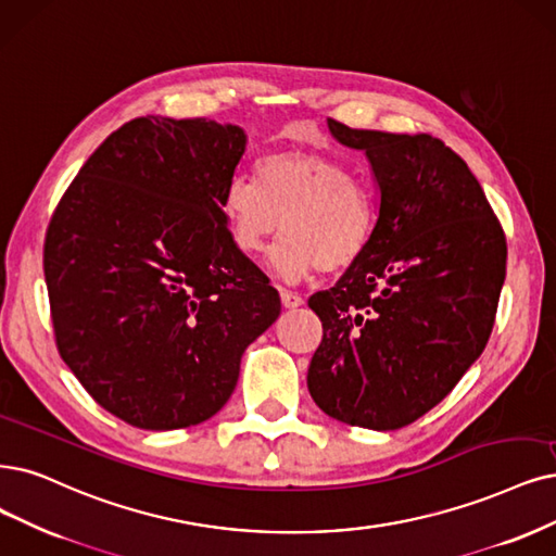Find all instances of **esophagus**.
Here are the masks:
<instances>
[{"instance_id":"1","label":"esophagus","mask_w":556,"mask_h":556,"mask_svg":"<svg viewBox=\"0 0 556 556\" xmlns=\"http://www.w3.org/2000/svg\"><path fill=\"white\" fill-rule=\"evenodd\" d=\"M279 295H281V304L286 306V309H298V306L304 304V300L298 293H293V291L279 289Z\"/></svg>"}]
</instances>
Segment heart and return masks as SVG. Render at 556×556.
Masks as SVG:
<instances>
[{
    "instance_id": "b5f03b06",
    "label": "heart",
    "mask_w": 556,
    "mask_h": 556,
    "mask_svg": "<svg viewBox=\"0 0 556 556\" xmlns=\"http://www.w3.org/2000/svg\"><path fill=\"white\" fill-rule=\"evenodd\" d=\"M256 178L233 176L222 194V215L247 256L265 252L283 226L270 263L283 279L314 267L339 273L357 263L376 231V199L353 172L320 153L277 151L256 162Z\"/></svg>"
}]
</instances>
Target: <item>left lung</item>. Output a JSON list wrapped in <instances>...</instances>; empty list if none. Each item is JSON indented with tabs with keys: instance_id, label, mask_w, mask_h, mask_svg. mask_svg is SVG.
Returning <instances> with one entry per match:
<instances>
[{
	"instance_id": "obj_1",
	"label": "left lung",
	"mask_w": 556,
	"mask_h": 556,
	"mask_svg": "<svg viewBox=\"0 0 556 556\" xmlns=\"http://www.w3.org/2000/svg\"><path fill=\"white\" fill-rule=\"evenodd\" d=\"M378 219L364 256L309 306L323 323L306 387L325 415L396 430L435 407L479 359L506 277V238L465 160L430 135L355 130Z\"/></svg>"
}]
</instances>
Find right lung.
I'll use <instances>...</instances> for the list:
<instances>
[{"mask_svg":"<svg viewBox=\"0 0 556 556\" xmlns=\"http://www.w3.org/2000/svg\"><path fill=\"white\" fill-rule=\"evenodd\" d=\"M244 149L231 123L132 118L52 215L43 267L61 359L130 426L211 419L233 394L247 345L281 314L222 215Z\"/></svg>","mask_w":556,"mask_h":556,"instance_id":"right-lung-1","label":"right lung"}]
</instances>
